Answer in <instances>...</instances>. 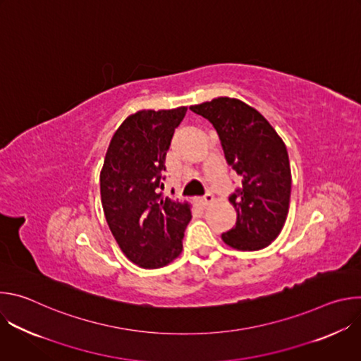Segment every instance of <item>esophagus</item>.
<instances>
[{"mask_svg": "<svg viewBox=\"0 0 361 361\" xmlns=\"http://www.w3.org/2000/svg\"><path fill=\"white\" fill-rule=\"evenodd\" d=\"M213 200H214L213 194H212V192H207V194L202 195V197H198V198H197V202L201 205V207H205V205H209L210 202H213Z\"/></svg>", "mask_w": 361, "mask_h": 361, "instance_id": "obj_1", "label": "esophagus"}]
</instances>
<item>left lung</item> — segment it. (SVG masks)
<instances>
[{
  "instance_id": "8db88e82",
  "label": "left lung",
  "mask_w": 361,
  "mask_h": 361,
  "mask_svg": "<svg viewBox=\"0 0 361 361\" xmlns=\"http://www.w3.org/2000/svg\"><path fill=\"white\" fill-rule=\"evenodd\" d=\"M190 110L213 124L228 166L243 178V187L230 195L237 221L223 233V241L241 251L267 247L288 214L291 170L286 144L259 111L240 99L219 97Z\"/></svg>"
}]
</instances>
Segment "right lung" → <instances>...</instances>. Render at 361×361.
Here are the masks:
<instances>
[{
	"instance_id": "right-lung-1",
	"label": "right lung",
	"mask_w": 361,
	"mask_h": 361,
	"mask_svg": "<svg viewBox=\"0 0 361 361\" xmlns=\"http://www.w3.org/2000/svg\"><path fill=\"white\" fill-rule=\"evenodd\" d=\"M187 107L142 110L124 120L111 138L99 174L109 227L127 259L160 269L183 251L191 220L188 202L163 197L166 156Z\"/></svg>"
}]
</instances>
